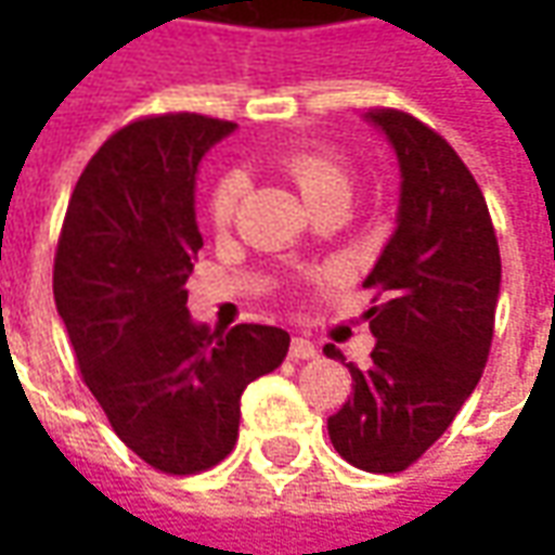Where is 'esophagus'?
I'll return each instance as SVG.
<instances>
[{
    "instance_id": "1",
    "label": "esophagus",
    "mask_w": 555,
    "mask_h": 555,
    "mask_svg": "<svg viewBox=\"0 0 555 555\" xmlns=\"http://www.w3.org/2000/svg\"><path fill=\"white\" fill-rule=\"evenodd\" d=\"M291 360H314L318 357V348H314L309 338L302 336H294L291 338Z\"/></svg>"
}]
</instances>
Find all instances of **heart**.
I'll list each match as a JSON object with an SVG mask.
<instances>
[{"mask_svg":"<svg viewBox=\"0 0 555 555\" xmlns=\"http://www.w3.org/2000/svg\"><path fill=\"white\" fill-rule=\"evenodd\" d=\"M282 166L288 169V175L294 178V183L300 186L302 198L312 205L321 195L330 193H348V169L345 163L326 151H318V147H297V151H288L282 157ZM243 193V178L237 171H231L225 178H219V183L214 186V195H210V219L217 225H229L231 217H234V207L241 202Z\"/></svg>","mask_w":555,"mask_h":555,"instance_id":"1","label":"heart"}]
</instances>
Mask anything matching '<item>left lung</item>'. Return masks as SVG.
<instances>
[{
	"label": "left lung",
	"mask_w": 555,
	"mask_h": 555,
	"mask_svg": "<svg viewBox=\"0 0 555 555\" xmlns=\"http://www.w3.org/2000/svg\"><path fill=\"white\" fill-rule=\"evenodd\" d=\"M401 171L396 231L362 285L384 294L362 314L377 345L350 365L353 396L326 418L330 440L365 473H401L440 440L488 362L500 300V246L485 195L454 147L413 115L365 113ZM330 360L345 362L336 345Z\"/></svg>",
	"instance_id": "obj_1"
}]
</instances>
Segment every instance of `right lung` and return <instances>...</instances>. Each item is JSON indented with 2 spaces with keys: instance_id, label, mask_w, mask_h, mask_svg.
<instances>
[{
  "instance_id": "add662e5",
  "label": "right lung",
  "mask_w": 555,
  "mask_h": 555,
  "mask_svg": "<svg viewBox=\"0 0 555 555\" xmlns=\"http://www.w3.org/2000/svg\"><path fill=\"white\" fill-rule=\"evenodd\" d=\"M234 130L190 113L118 130L79 175L55 253V309L82 380L127 449L171 476L234 449L243 389L291 345L267 324L210 333L186 309L202 249L195 175Z\"/></svg>"
}]
</instances>
